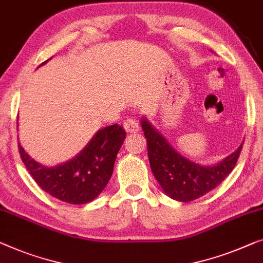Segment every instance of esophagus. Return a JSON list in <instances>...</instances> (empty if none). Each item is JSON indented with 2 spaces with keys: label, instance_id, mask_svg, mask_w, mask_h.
Instances as JSON below:
<instances>
[{
  "label": "esophagus",
  "instance_id": "esophagus-1",
  "mask_svg": "<svg viewBox=\"0 0 263 263\" xmlns=\"http://www.w3.org/2000/svg\"><path fill=\"white\" fill-rule=\"evenodd\" d=\"M123 128L125 129V132L128 133H136L139 132L140 124L138 122V120L135 119H125L123 122Z\"/></svg>",
  "mask_w": 263,
  "mask_h": 263
}]
</instances>
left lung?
<instances>
[{"label": "left lung", "mask_w": 263, "mask_h": 263, "mask_svg": "<svg viewBox=\"0 0 263 263\" xmlns=\"http://www.w3.org/2000/svg\"><path fill=\"white\" fill-rule=\"evenodd\" d=\"M147 140L148 159L154 177L165 193L179 201H191L216 189L237 162L243 143L215 166H200L182 157L147 120L141 121Z\"/></svg>", "instance_id": "obj_1"}]
</instances>
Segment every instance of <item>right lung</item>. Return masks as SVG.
Instances as JSON below:
<instances>
[{
  "instance_id": "obj_1",
  "label": "right lung",
  "mask_w": 263,
  "mask_h": 263,
  "mask_svg": "<svg viewBox=\"0 0 263 263\" xmlns=\"http://www.w3.org/2000/svg\"><path fill=\"white\" fill-rule=\"evenodd\" d=\"M124 139L125 130L121 125H109L101 129L77 157L55 167L37 163L20 143L18 152L29 174L45 192L70 204H86L108 184Z\"/></svg>"
}]
</instances>
